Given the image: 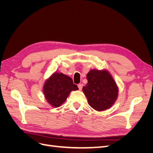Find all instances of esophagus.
<instances>
[{"label":"esophagus","mask_w":153,"mask_h":153,"mask_svg":"<svg viewBox=\"0 0 153 153\" xmlns=\"http://www.w3.org/2000/svg\"><path fill=\"white\" fill-rule=\"evenodd\" d=\"M78 89H79V90H82V87H83V84H78Z\"/></svg>","instance_id":"1"}]
</instances>
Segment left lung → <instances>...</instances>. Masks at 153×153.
<instances>
[{
  "mask_svg": "<svg viewBox=\"0 0 153 153\" xmlns=\"http://www.w3.org/2000/svg\"><path fill=\"white\" fill-rule=\"evenodd\" d=\"M87 84L82 90L89 105L97 111L110 108L117 98L119 90L109 72L91 69L87 75Z\"/></svg>",
  "mask_w": 153,
  "mask_h": 153,
  "instance_id": "8db88e82",
  "label": "left lung"
}]
</instances>
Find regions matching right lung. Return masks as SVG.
<instances>
[{
	"instance_id": "add662e5",
	"label": "right lung",
	"mask_w": 153,
	"mask_h": 153,
	"mask_svg": "<svg viewBox=\"0 0 153 153\" xmlns=\"http://www.w3.org/2000/svg\"><path fill=\"white\" fill-rule=\"evenodd\" d=\"M78 90L71 78L62 73L55 72L45 82L43 93L48 103L53 107H59L67 99L72 91Z\"/></svg>"
}]
</instances>
